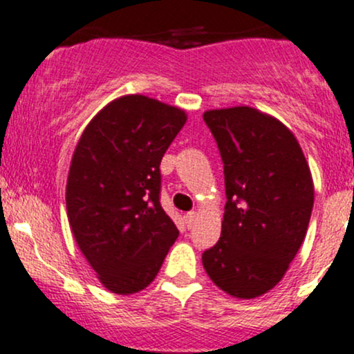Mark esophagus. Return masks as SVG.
<instances>
[{
  "label": "esophagus",
  "mask_w": 354,
  "mask_h": 354,
  "mask_svg": "<svg viewBox=\"0 0 354 354\" xmlns=\"http://www.w3.org/2000/svg\"><path fill=\"white\" fill-rule=\"evenodd\" d=\"M198 214L196 210H192V212H187L185 214V224H187V227H194V224H196Z\"/></svg>",
  "instance_id": "esophagus-1"
}]
</instances>
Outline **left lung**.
<instances>
[{"label": "left lung", "mask_w": 354, "mask_h": 354, "mask_svg": "<svg viewBox=\"0 0 354 354\" xmlns=\"http://www.w3.org/2000/svg\"><path fill=\"white\" fill-rule=\"evenodd\" d=\"M224 162L221 239L202 254L212 283L239 299L269 292L306 237L315 184L295 133L252 106L204 112Z\"/></svg>", "instance_id": "8db88e82"}]
</instances>
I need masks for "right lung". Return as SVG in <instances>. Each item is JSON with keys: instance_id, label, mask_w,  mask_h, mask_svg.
Segmentation results:
<instances>
[{"instance_id": "obj_1", "label": "right lung", "mask_w": 354, "mask_h": 354, "mask_svg": "<svg viewBox=\"0 0 354 354\" xmlns=\"http://www.w3.org/2000/svg\"><path fill=\"white\" fill-rule=\"evenodd\" d=\"M187 122L185 110L145 95L115 98L83 130L66 180L78 248L115 295L156 279L178 237L160 205V162Z\"/></svg>"}]
</instances>
